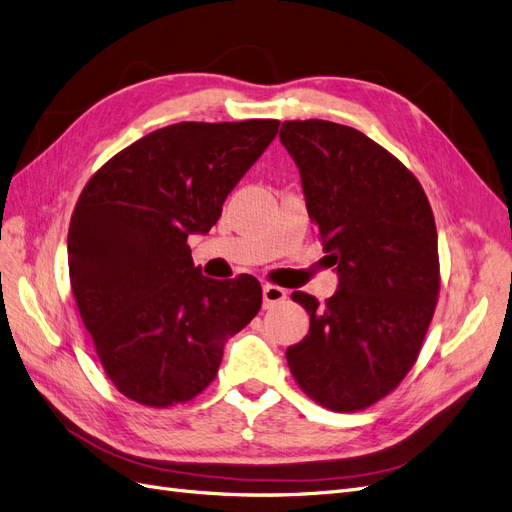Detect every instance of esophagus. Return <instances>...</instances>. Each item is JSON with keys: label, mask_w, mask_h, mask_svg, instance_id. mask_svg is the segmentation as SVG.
I'll return each instance as SVG.
<instances>
[{"label": "esophagus", "mask_w": 512, "mask_h": 512, "mask_svg": "<svg viewBox=\"0 0 512 512\" xmlns=\"http://www.w3.org/2000/svg\"><path fill=\"white\" fill-rule=\"evenodd\" d=\"M286 290L280 286H273V284H265L262 286V301H265V307L273 305V303H280L286 299Z\"/></svg>", "instance_id": "esophagus-1"}]
</instances>
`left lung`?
<instances>
[{"label":"left lung","instance_id":"obj_1","mask_svg":"<svg viewBox=\"0 0 512 512\" xmlns=\"http://www.w3.org/2000/svg\"><path fill=\"white\" fill-rule=\"evenodd\" d=\"M280 141L339 280L322 305L292 294L307 309L309 333L286 361L320 406L363 410L406 378L421 350L440 290L436 222L421 183L363 132L284 121Z\"/></svg>","mask_w":512,"mask_h":512}]
</instances>
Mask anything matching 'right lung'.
Wrapping results in <instances>:
<instances>
[{"mask_svg":"<svg viewBox=\"0 0 512 512\" xmlns=\"http://www.w3.org/2000/svg\"><path fill=\"white\" fill-rule=\"evenodd\" d=\"M275 119L181 121L91 177L68 230L70 284L108 378L166 408L203 393L224 346L260 309L256 277L211 280L192 262L226 196L273 143Z\"/></svg>","mask_w":512,"mask_h":512,"instance_id":"1","label":"right lung"}]
</instances>
